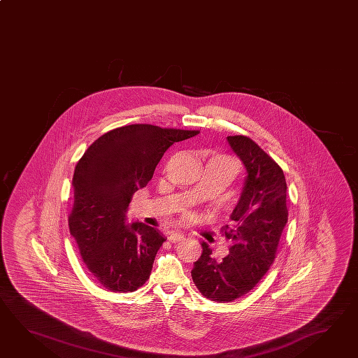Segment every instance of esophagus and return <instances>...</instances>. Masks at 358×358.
<instances>
[{"instance_id": "34e87169", "label": "esophagus", "mask_w": 358, "mask_h": 358, "mask_svg": "<svg viewBox=\"0 0 358 358\" xmlns=\"http://www.w3.org/2000/svg\"><path fill=\"white\" fill-rule=\"evenodd\" d=\"M182 238H184V235L178 231L170 232L168 236V240L170 243H178V241H180Z\"/></svg>"}]
</instances>
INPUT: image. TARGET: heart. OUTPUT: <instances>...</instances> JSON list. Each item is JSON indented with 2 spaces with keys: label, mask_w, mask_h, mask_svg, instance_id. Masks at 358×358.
Listing matches in <instances>:
<instances>
[{
  "label": "heart",
  "mask_w": 358,
  "mask_h": 358,
  "mask_svg": "<svg viewBox=\"0 0 358 358\" xmlns=\"http://www.w3.org/2000/svg\"><path fill=\"white\" fill-rule=\"evenodd\" d=\"M212 159H217V160H222V162H227V164H230L232 168L235 169V165H234V162H232L230 157H227V156H224V155H216V156H213Z\"/></svg>",
  "instance_id": "1"
}]
</instances>
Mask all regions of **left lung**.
<instances>
[{
    "mask_svg": "<svg viewBox=\"0 0 358 358\" xmlns=\"http://www.w3.org/2000/svg\"><path fill=\"white\" fill-rule=\"evenodd\" d=\"M227 141L246 169L232 224L222 227L231 241L230 254L216 259L202 243L203 252L192 269L199 292L216 302L234 301L255 287L273 264L288 220L287 184L280 165L246 136H229Z\"/></svg>",
    "mask_w": 358,
    "mask_h": 358,
    "instance_id": "obj_1",
    "label": "left lung"
}]
</instances>
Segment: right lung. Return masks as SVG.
Returning <instances> with one entry per match:
<instances>
[{
  "mask_svg": "<svg viewBox=\"0 0 358 358\" xmlns=\"http://www.w3.org/2000/svg\"><path fill=\"white\" fill-rule=\"evenodd\" d=\"M199 131L129 124L90 145L75 168L71 235L92 277L112 292H134L145 285L165 238L154 227L126 224L132 196L145 188L173 143Z\"/></svg>",
  "mask_w": 358,
  "mask_h": 358,
  "instance_id": "1",
  "label": "right lung"
}]
</instances>
